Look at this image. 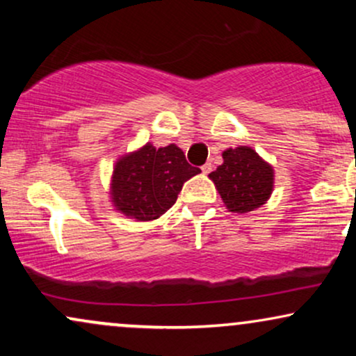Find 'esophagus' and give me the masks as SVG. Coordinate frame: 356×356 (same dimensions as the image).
I'll use <instances>...</instances> for the list:
<instances>
[{"label": "esophagus", "instance_id": "1", "mask_svg": "<svg viewBox=\"0 0 356 356\" xmlns=\"http://www.w3.org/2000/svg\"><path fill=\"white\" fill-rule=\"evenodd\" d=\"M201 169H202L204 174H209L211 170H212V164H209V162H207V164H204V165L201 167Z\"/></svg>", "mask_w": 356, "mask_h": 356}]
</instances>
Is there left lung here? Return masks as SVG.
Instances as JSON below:
<instances>
[{
	"label": "left lung",
	"instance_id": "8db88e82",
	"mask_svg": "<svg viewBox=\"0 0 356 356\" xmlns=\"http://www.w3.org/2000/svg\"><path fill=\"white\" fill-rule=\"evenodd\" d=\"M222 159L209 177L227 209L246 214L266 204L275 186L273 167L246 145L224 150Z\"/></svg>",
	"mask_w": 356,
	"mask_h": 356
}]
</instances>
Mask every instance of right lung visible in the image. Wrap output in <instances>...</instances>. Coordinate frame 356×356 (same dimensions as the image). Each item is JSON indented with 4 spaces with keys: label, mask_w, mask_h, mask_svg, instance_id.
Instances as JSON below:
<instances>
[{
    "label": "right lung",
    "mask_w": 356,
    "mask_h": 356,
    "mask_svg": "<svg viewBox=\"0 0 356 356\" xmlns=\"http://www.w3.org/2000/svg\"><path fill=\"white\" fill-rule=\"evenodd\" d=\"M199 172L175 144L155 149L149 142L115 162L110 199L127 218L154 220L174 206L184 182Z\"/></svg>",
    "instance_id": "right-lung-1"
}]
</instances>
